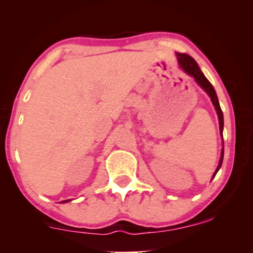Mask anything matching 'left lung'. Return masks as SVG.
Returning <instances> with one entry per match:
<instances>
[{"label": "left lung", "mask_w": 253, "mask_h": 253, "mask_svg": "<svg viewBox=\"0 0 253 253\" xmlns=\"http://www.w3.org/2000/svg\"><path fill=\"white\" fill-rule=\"evenodd\" d=\"M177 61L179 63V67H181L183 70H184L186 74L191 76V77L195 78V81L198 83L199 86L202 88H204L206 91L207 94L211 96V100H212L214 107H215V110L217 113V116H219V124H220V131H221V136H222V129H223V114H222V110L220 108V105H219V100H217V96H216V93H215V89L212 86V84L209 82V79H207L204 74L200 70L198 64H197V62L193 60V58L190 56V55H186V54H179L177 53ZM222 161H223V148H222V152H221V158H220V161H219V166H217L215 172H214L213 177L216 175L217 170H219L221 165H222ZM212 177V178H213Z\"/></svg>", "instance_id": "8db88e82"}]
</instances>
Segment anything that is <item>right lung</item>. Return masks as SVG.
<instances>
[{"mask_svg":"<svg viewBox=\"0 0 253 253\" xmlns=\"http://www.w3.org/2000/svg\"><path fill=\"white\" fill-rule=\"evenodd\" d=\"M65 202H69V200H63V202H62V203H65Z\"/></svg>","mask_w":253,"mask_h":253,"instance_id":"1","label":"right lung"}]
</instances>
